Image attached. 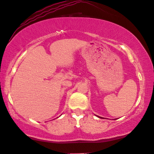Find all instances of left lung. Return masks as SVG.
<instances>
[{
    "instance_id": "obj_1",
    "label": "left lung",
    "mask_w": 154,
    "mask_h": 154,
    "mask_svg": "<svg viewBox=\"0 0 154 154\" xmlns=\"http://www.w3.org/2000/svg\"><path fill=\"white\" fill-rule=\"evenodd\" d=\"M97 117H98V118H103V117H100V116H97ZM103 119H104V118H103Z\"/></svg>"
}]
</instances>
